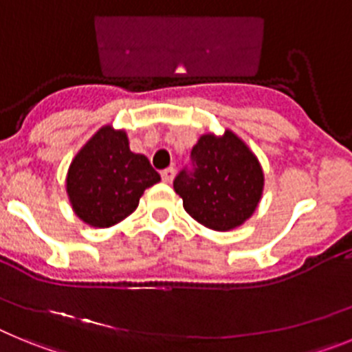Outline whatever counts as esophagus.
<instances>
[{"label":"esophagus","instance_id":"esophagus-1","mask_svg":"<svg viewBox=\"0 0 352 352\" xmlns=\"http://www.w3.org/2000/svg\"><path fill=\"white\" fill-rule=\"evenodd\" d=\"M174 174H176V169H174V167H167V169H164L160 173L162 182H164V183H173Z\"/></svg>","mask_w":352,"mask_h":352}]
</instances>
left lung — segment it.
Listing matches in <instances>:
<instances>
[{"label":"left lung","mask_w":352,"mask_h":352,"mask_svg":"<svg viewBox=\"0 0 352 352\" xmlns=\"http://www.w3.org/2000/svg\"><path fill=\"white\" fill-rule=\"evenodd\" d=\"M192 169L174 179V190L192 219L213 231H231L252 217L263 195L257 157L231 130L204 133L192 148Z\"/></svg>","instance_id":"8db88e82"}]
</instances>
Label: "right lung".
Masks as SVG:
<instances>
[{
    "instance_id": "right-lung-1",
    "label": "right lung",
    "mask_w": 352,
    "mask_h": 352,
    "mask_svg": "<svg viewBox=\"0 0 352 352\" xmlns=\"http://www.w3.org/2000/svg\"><path fill=\"white\" fill-rule=\"evenodd\" d=\"M158 182L148 158L130 151L125 130L105 125L72 160L67 194L82 222L111 227L133 213L146 188Z\"/></svg>"
}]
</instances>
